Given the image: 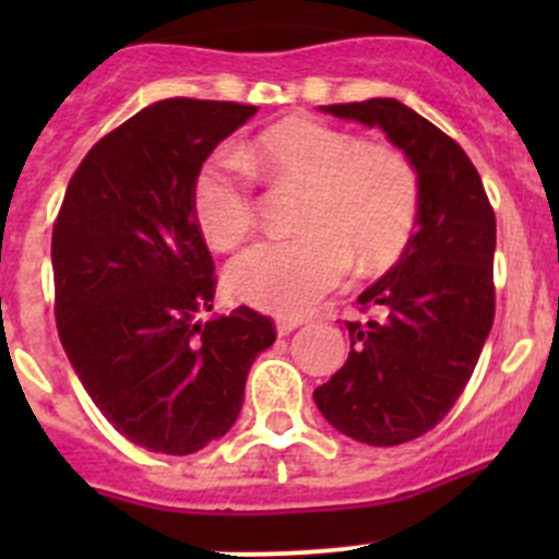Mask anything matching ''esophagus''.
Segmentation results:
<instances>
[{"instance_id": "obj_1", "label": "esophagus", "mask_w": 559, "mask_h": 559, "mask_svg": "<svg viewBox=\"0 0 559 559\" xmlns=\"http://www.w3.org/2000/svg\"><path fill=\"white\" fill-rule=\"evenodd\" d=\"M302 321L300 319H292V316H281L278 321H275V330H278V335H289L292 330H297Z\"/></svg>"}]
</instances>
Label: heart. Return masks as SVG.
<instances>
[{"label":"heart","instance_id":"1","mask_svg":"<svg viewBox=\"0 0 559 559\" xmlns=\"http://www.w3.org/2000/svg\"><path fill=\"white\" fill-rule=\"evenodd\" d=\"M253 175L306 189L297 238L264 240L227 270L235 297L278 316H302L359 273L392 267L411 243L421 211V178L405 151L365 143L316 118L267 127L240 154L216 151L191 186L197 227L218 251L257 227Z\"/></svg>","mask_w":559,"mask_h":559}]
</instances>
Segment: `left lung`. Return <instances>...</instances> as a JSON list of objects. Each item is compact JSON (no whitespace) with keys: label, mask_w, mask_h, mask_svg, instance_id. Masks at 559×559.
Here are the masks:
<instances>
[{"label":"left lung","mask_w":559,"mask_h":559,"mask_svg":"<svg viewBox=\"0 0 559 559\" xmlns=\"http://www.w3.org/2000/svg\"><path fill=\"white\" fill-rule=\"evenodd\" d=\"M381 127L421 178L419 229L400 262L357 297L352 352L313 392L335 430L370 447L414 441L452 411L495 319V211L447 132L397 99L326 105Z\"/></svg>","instance_id":"left-lung-1"}]
</instances>
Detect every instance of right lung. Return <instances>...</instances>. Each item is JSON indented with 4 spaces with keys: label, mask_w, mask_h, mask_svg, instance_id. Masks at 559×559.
Segmentation results:
<instances>
[{
    "label": "right lung",
    "mask_w": 559,
    "mask_h": 559,
    "mask_svg": "<svg viewBox=\"0 0 559 559\" xmlns=\"http://www.w3.org/2000/svg\"><path fill=\"white\" fill-rule=\"evenodd\" d=\"M257 105L173 97L92 145L53 222L61 346L105 419L138 447L194 454L235 425L275 321L240 306L202 321L216 264L194 218L202 162Z\"/></svg>",
    "instance_id": "obj_1"
}]
</instances>
